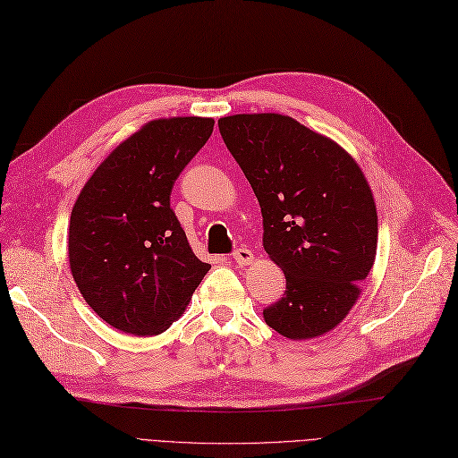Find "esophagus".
Segmentation results:
<instances>
[{"mask_svg":"<svg viewBox=\"0 0 458 458\" xmlns=\"http://www.w3.org/2000/svg\"><path fill=\"white\" fill-rule=\"evenodd\" d=\"M233 259L234 262H237L239 266H246V264H250L252 259H254V254H252V250H249V249H237L233 252Z\"/></svg>","mask_w":458,"mask_h":458,"instance_id":"1","label":"esophagus"}]
</instances>
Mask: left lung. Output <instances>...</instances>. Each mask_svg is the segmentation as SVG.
I'll use <instances>...</instances> for the list:
<instances>
[{
    "label": "left lung",
    "mask_w": 458,
    "mask_h": 458,
    "mask_svg": "<svg viewBox=\"0 0 458 458\" xmlns=\"http://www.w3.org/2000/svg\"><path fill=\"white\" fill-rule=\"evenodd\" d=\"M227 150L264 217V249L285 294L264 308L283 337L324 335L349 314L376 259L372 191L339 144L279 114L221 117Z\"/></svg>",
    "instance_id": "left-lung-1"
}]
</instances>
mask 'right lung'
Here are the masks:
<instances>
[{"label": "right lung", "instance_id": "add662e5", "mask_svg": "<svg viewBox=\"0 0 458 458\" xmlns=\"http://www.w3.org/2000/svg\"><path fill=\"white\" fill-rule=\"evenodd\" d=\"M214 119L148 123L84 184L69 224V262L84 301L111 327L157 335L189 304L209 264L194 256L169 199Z\"/></svg>", "mask_w": 458, "mask_h": 458}]
</instances>
